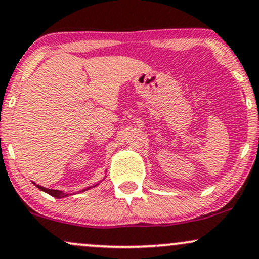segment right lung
I'll list each match as a JSON object with an SVG mask.
<instances>
[{
    "instance_id": "1",
    "label": "right lung",
    "mask_w": 259,
    "mask_h": 259,
    "mask_svg": "<svg viewBox=\"0 0 259 259\" xmlns=\"http://www.w3.org/2000/svg\"><path fill=\"white\" fill-rule=\"evenodd\" d=\"M35 185H36V184H35ZM36 187H37V189H40L41 191L46 192V194L51 195V196H53V197H56V198H64V197H67V196L73 195V194H67V192H63V191H59V190L46 189V187H42V186H40V185H36ZM90 187H91V186H90ZM90 187H86V189L81 190V192L86 191V190H89V189H90Z\"/></svg>"
}]
</instances>
